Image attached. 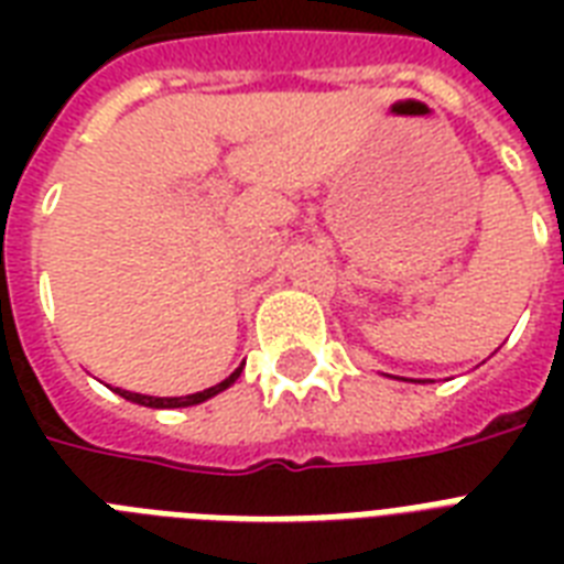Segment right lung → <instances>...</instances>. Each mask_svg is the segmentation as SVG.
Instances as JSON below:
<instances>
[{
	"label": "right lung",
	"mask_w": 564,
	"mask_h": 564,
	"mask_svg": "<svg viewBox=\"0 0 564 564\" xmlns=\"http://www.w3.org/2000/svg\"><path fill=\"white\" fill-rule=\"evenodd\" d=\"M239 371H242V369H237L230 377H225L221 383L210 386V389H204V392L184 394V398H152V394L126 392V389H113V392L122 394V398H126V401H131V403H143V406H152V410H178V406H195V403L207 401V398H213V394L225 392V389H228V386L234 383V380H237Z\"/></svg>",
	"instance_id": "obj_1"
}]
</instances>
